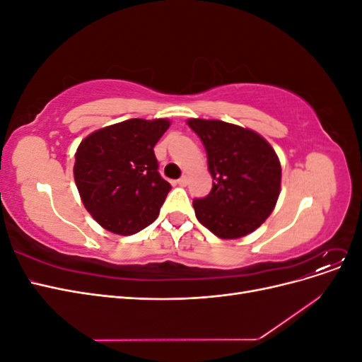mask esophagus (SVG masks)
I'll return each instance as SVG.
<instances>
[{"instance_id": "obj_1", "label": "esophagus", "mask_w": 362, "mask_h": 362, "mask_svg": "<svg viewBox=\"0 0 362 362\" xmlns=\"http://www.w3.org/2000/svg\"><path fill=\"white\" fill-rule=\"evenodd\" d=\"M177 182L181 185V187H185V185H187V182H189V178L187 177H181Z\"/></svg>"}]
</instances>
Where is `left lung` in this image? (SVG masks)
<instances>
[{"label":"left lung","instance_id":"1","mask_svg":"<svg viewBox=\"0 0 362 362\" xmlns=\"http://www.w3.org/2000/svg\"><path fill=\"white\" fill-rule=\"evenodd\" d=\"M206 151L213 189L194 199L196 218L223 240L242 238L264 223L281 193L275 149L254 129L217 119H189Z\"/></svg>","mask_w":362,"mask_h":362}]
</instances>
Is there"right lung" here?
Returning <instances> with one entry per match:
<instances>
[{"mask_svg": "<svg viewBox=\"0 0 362 362\" xmlns=\"http://www.w3.org/2000/svg\"><path fill=\"white\" fill-rule=\"evenodd\" d=\"M169 127V119H128L93 131L76 148V189L107 231L131 235L158 217L170 184L157 170L154 146Z\"/></svg>", "mask_w": 362, "mask_h": 362, "instance_id": "1", "label": "right lung"}]
</instances>
